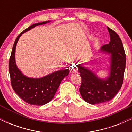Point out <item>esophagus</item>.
<instances>
[{
    "label": "esophagus",
    "mask_w": 132,
    "mask_h": 132,
    "mask_svg": "<svg viewBox=\"0 0 132 132\" xmlns=\"http://www.w3.org/2000/svg\"><path fill=\"white\" fill-rule=\"evenodd\" d=\"M77 71V69H76V67L75 66H72V67L71 68V70H70V72L71 74L72 73H75V72H76Z\"/></svg>",
    "instance_id": "34e87169"
}]
</instances>
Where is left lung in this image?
<instances>
[{"mask_svg": "<svg viewBox=\"0 0 132 132\" xmlns=\"http://www.w3.org/2000/svg\"><path fill=\"white\" fill-rule=\"evenodd\" d=\"M110 41L103 45L99 52L110 56L109 75L100 78L89 68L77 65L82 78L79 92L82 99L90 104H100L112 99L121 89L123 81L126 57L121 39L113 30L107 27Z\"/></svg>", "mask_w": 132, "mask_h": 132, "instance_id": "obj_1", "label": "left lung"}]
</instances>
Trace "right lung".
I'll list each match as a JSON object with an SVG mask.
<instances>
[{
	"instance_id": "obj_1",
	"label": "right lung",
	"mask_w": 132,
	"mask_h": 132,
	"mask_svg": "<svg viewBox=\"0 0 132 132\" xmlns=\"http://www.w3.org/2000/svg\"><path fill=\"white\" fill-rule=\"evenodd\" d=\"M50 21L37 23L25 29L18 36L13 44L9 60V69L12 88L20 97L31 105H43L52 100L61 82L69 74V69H61L40 78L27 77L18 68L15 62L16 44L23 33L38 25H44Z\"/></svg>"
}]
</instances>
